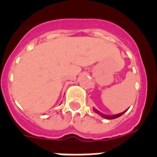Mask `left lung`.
I'll return each mask as SVG.
<instances>
[{
	"label": "left lung",
	"instance_id": "8db88e82",
	"mask_svg": "<svg viewBox=\"0 0 157 157\" xmlns=\"http://www.w3.org/2000/svg\"><path fill=\"white\" fill-rule=\"evenodd\" d=\"M93 111H94L96 114H98L99 116H100L101 117L104 118V119H107V120H113V119H116V118H118V117H120V116H122L123 114H124L127 111H128V109H127L126 111H123V112H121V113L116 114V115H114V116H107V115H104V114L102 113V112H100L99 111H98V110H97L96 108H94V107L93 108Z\"/></svg>",
	"mask_w": 157,
	"mask_h": 157
}]
</instances>
